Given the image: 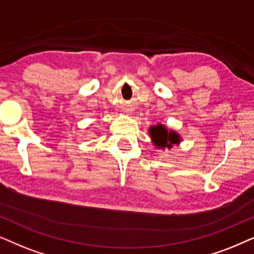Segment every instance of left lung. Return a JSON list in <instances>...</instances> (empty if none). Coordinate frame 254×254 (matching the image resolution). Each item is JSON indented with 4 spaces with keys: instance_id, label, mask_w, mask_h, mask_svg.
Here are the masks:
<instances>
[{
    "instance_id": "left-lung-1",
    "label": "left lung",
    "mask_w": 254,
    "mask_h": 254,
    "mask_svg": "<svg viewBox=\"0 0 254 254\" xmlns=\"http://www.w3.org/2000/svg\"><path fill=\"white\" fill-rule=\"evenodd\" d=\"M152 143L155 147L165 150V148H172L173 145H178L181 143V137L177 131L168 130L165 125L157 124L152 125L148 129Z\"/></svg>"
}]
</instances>
